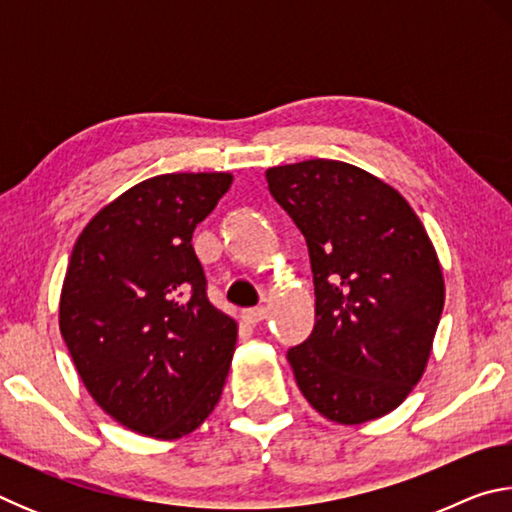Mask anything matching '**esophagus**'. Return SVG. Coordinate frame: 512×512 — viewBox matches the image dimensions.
<instances>
[{
    "instance_id": "esophagus-1",
    "label": "esophagus",
    "mask_w": 512,
    "mask_h": 512,
    "mask_svg": "<svg viewBox=\"0 0 512 512\" xmlns=\"http://www.w3.org/2000/svg\"><path fill=\"white\" fill-rule=\"evenodd\" d=\"M266 314H268V311L264 307H255V309H246L244 314H241V318H244L248 325H257V323H262Z\"/></svg>"
}]
</instances>
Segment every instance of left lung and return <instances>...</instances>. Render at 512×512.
I'll return each mask as SVG.
<instances>
[{
  "mask_svg": "<svg viewBox=\"0 0 512 512\" xmlns=\"http://www.w3.org/2000/svg\"><path fill=\"white\" fill-rule=\"evenodd\" d=\"M268 192L305 235L316 323L287 359L336 424L397 409L427 368L445 305L436 248L406 198L339 160L266 169Z\"/></svg>",
  "mask_w": 512,
  "mask_h": 512,
  "instance_id": "8db88e82",
  "label": "left lung"
}]
</instances>
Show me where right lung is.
Returning a JSON list of instances; mask_svg holds the SVG:
<instances>
[{"instance_id":"obj_1","label":"right lung","mask_w":512,"mask_h":512,"mask_svg":"<svg viewBox=\"0 0 512 512\" xmlns=\"http://www.w3.org/2000/svg\"><path fill=\"white\" fill-rule=\"evenodd\" d=\"M232 173H164L92 216L63 280L58 325L92 400L126 429L178 440L219 404L237 323L205 293L196 225Z\"/></svg>"}]
</instances>
